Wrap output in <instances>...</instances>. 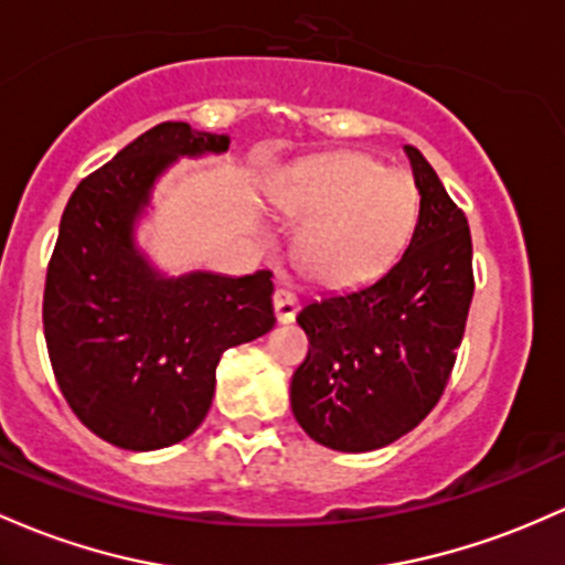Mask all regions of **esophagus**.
<instances>
[{
  "label": "esophagus",
  "mask_w": 565,
  "mask_h": 565,
  "mask_svg": "<svg viewBox=\"0 0 565 565\" xmlns=\"http://www.w3.org/2000/svg\"><path fill=\"white\" fill-rule=\"evenodd\" d=\"M273 311H276V319L281 324H289V321H295L297 311H300V302H297V297L289 289H276V295H273Z\"/></svg>",
  "instance_id": "34e87169"
}]
</instances>
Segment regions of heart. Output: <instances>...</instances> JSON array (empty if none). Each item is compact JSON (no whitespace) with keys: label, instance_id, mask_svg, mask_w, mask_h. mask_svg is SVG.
<instances>
[{"label":"heart","instance_id":"obj_1","mask_svg":"<svg viewBox=\"0 0 565 565\" xmlns=\"http://www.w3.org/2000/svg\"><path fill=\"white\" fill-rule=\"evenodd\" d=\"M276 206L306 222L300 263L324 284H356L386 268L418 216V190L402 169L364 152H330L295 169Z\"/></svg>","mask_w":565,"mask_h":565}]
</instances>
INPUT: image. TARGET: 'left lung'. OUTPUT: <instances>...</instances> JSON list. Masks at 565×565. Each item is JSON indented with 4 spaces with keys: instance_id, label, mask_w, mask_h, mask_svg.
<instances>
[{
    "instance_id": "obj_1",
    "label": "left lung",
    "mask_w": 565,
    "mask_h": 565,
    "mask_svg": "<svg viewBox=\"0 0 565 565\" xmlns=\"http://www.w3.org/2000/svg\"><path fill=\"white\" fill-rule=\"evenodd\" d=\"M411 158L418 222L402 257L375 281L306 306V362L292 375V413L311 439L367 454L413 431L454 373L475 295L469 222L429 160Z\"/></svg>"
}]
</instances>
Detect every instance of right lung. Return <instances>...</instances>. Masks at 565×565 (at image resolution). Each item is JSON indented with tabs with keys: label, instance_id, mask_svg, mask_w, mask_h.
<instances>
[{
	"label": "right lung",
	"instance_id": "1",
	"mask_svg": "<svg viewBox=\"0 0 565 565\" xmlns=\"http://www.w3.org/2000/svg\"><path fill=\"white\" fill-rule=\"evenodd\" d=\"M231 136L160 122L72 192L47 265L42 324L55 381L93 434L126 450L182 443L206 418L216 364L273 330V273L166 278L134 244L150 190L182 154Z\"/></svg>",
	"mask_w": 565,
	"mask_h": 565
}]
</instances>
